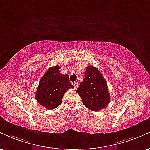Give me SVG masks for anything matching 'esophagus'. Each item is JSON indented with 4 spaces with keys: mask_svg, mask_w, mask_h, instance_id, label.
Here are the masks:
<instances>
[{
    "mask_svg": "<svg viewBox=\"0 0 150 150\" xmlns=\"http://www.w3.org/2000/svg\"><path fill=\"white\" fill-rule=\"evenodd\" d=\"M72 84H73V87H75V89H77V87H78V83H77V82H73V83H72Z\"/></svg>",
    "mask_w": 150,
    "mask_h": 150,
    "instance_id": "esophagus-1",
    "label": "esophagus"
}]
</instances>
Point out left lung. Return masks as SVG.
I'll list each match as a JSON object with an SVG mask.
<instances>
[{"instance_id": "left-lung-1", "label": "left lung", "mask_w": 150, "mask_h": 150, "mask_svg": "<svg viewBox=\"0 0 150 150\" xmlns=\"http://www.w3.org/2000/svg\"><path fill=\"white\" fill-rule=\"evenodd\" d=\"M83 104L93 111H98L109 104L110 95L106 80L99 70L89 65L85 72V78L77 89Z\"/></svg>"}]
</instances>
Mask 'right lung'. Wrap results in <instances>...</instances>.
Wrapping results in <instances>:
<instances>
[{
  "mask_svg": "<svg viewBox=\"0 0 150 150\" xmlns=\"http://www.w3.org/2000/svg\"><path fill=\"white\" fill-rule=\"evenodd\" d=\"M60 66L48 69L39 82L35 98L39 104L48 109H54L62 103L63 94L73 87L69 76L59 73Z\"/></svg>",
  "mask_w": 150,
  "mask_h": 150,
  "instance_id": "right-lung-1",
  "label": "right lung"
}]
</instances>
